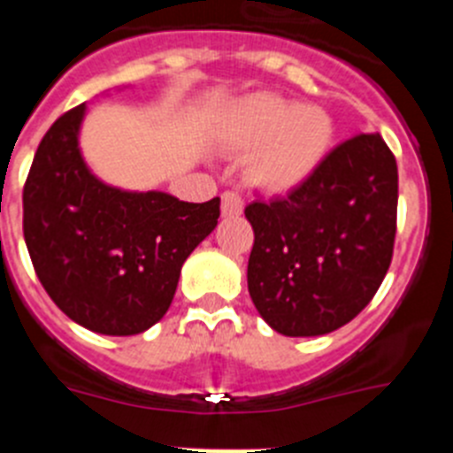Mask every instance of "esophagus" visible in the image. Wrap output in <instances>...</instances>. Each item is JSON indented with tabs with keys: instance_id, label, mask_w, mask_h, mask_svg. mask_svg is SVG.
<instances>
[{
	"instance_id": "1",
	"label": "esophagus",
	"mask_w": 453,
	"mask_h": 453,
	"mask_svg": "<svg viewBox=\"0 0 453 453\" xmlns=\"http://www.w3.org/2000/svg\"><path fill=\"white\" fill-rule=\"evenodd\" d=\"M242 208H245V199L240 192L226 190L222 195V215L224 218H238L242 215Z\"/></svg>"
}]
</instances>
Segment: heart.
Masks as SVG:
<instances>
[{
  "label": "heart",
  "instance_id": "obj_1",
  "mask_svg": "<svg viewBox=\"0 0 453 453\" xmlns=\"http://www.w3.org/2000/svg\"><path fill=\"white\" fill-rule=\"evenodd\" d=\"M219 138L231 151L250 154L251 183L281 195L318 174L334 147L335 124L318 104L299 106L274 92H254L231 104Z\"/></svg>",
  "mask_w": 453,
  "mask_h": 453
}]
</instances>
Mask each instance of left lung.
Here are the masks:
<instances>
[{
    "label": "left lung",
    "mask_w": 453,
    "mask_h": 453,
    "mask_svg": "<svg viewBox=\"0 0 453 453\" xmlns=\"http://www.w3.org/2000/svg\"><path fill=\"white\" fill-rule=\"evenodd\" d=\"M397 181L381 135L358 134L288 197L245 208L254 229L247 286L272 329L331 334L372 302L392 261Z\"/></svg>",
    "instance_id": "left-lung-1"
}]
</instances>
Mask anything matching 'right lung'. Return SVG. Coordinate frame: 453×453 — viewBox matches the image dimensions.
<instances>
[{
	"mask_svg": "<svg viewBox=\"0 0 453 453\" xmlns=\"http://www.w3.org/2000/svg\"><path fill=\"white\" fill-rule=\"evenodd\" d=\"M86 104L40 140L24 183V240L63 313L104 335H135L167 313L192 250L215 229L219 197L179 202L99 181L79 150Z\"/></svg>",
	"mask_w": 453,
	"mask_h": 453,
	"instance_id": "right-lung-1",
	"label": "right lung"
}]
</instances>
